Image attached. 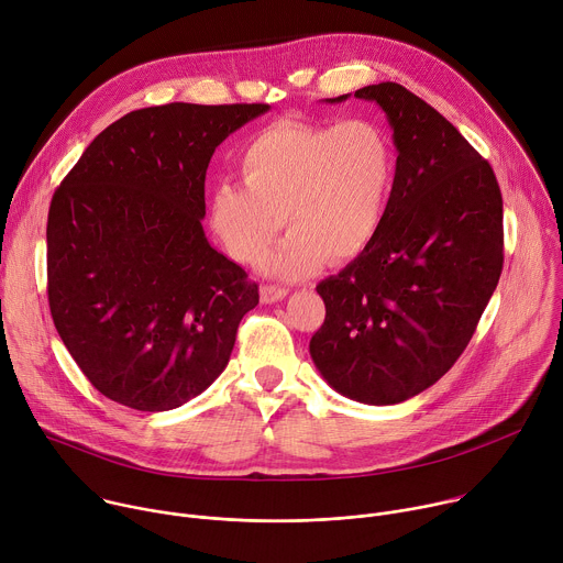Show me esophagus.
<instances>
[{
	"mask_svg": "<svg viewBox=\"0 0 563 563\" xmlns=\"http://www.w3.org/2000/svg\"><path fill=\"white\" fill-rule=\"evenodd\" d=\"M289 294V289H285V287H278V285H265L263 289H261V298H263V302H278V300H283L285 296Z\"/></svg>",
	"mask_w": 563,
	"mask_h": 563,
	"instance_id": "esophagus-1",
	"label": "esophagus"
}]
</instances>
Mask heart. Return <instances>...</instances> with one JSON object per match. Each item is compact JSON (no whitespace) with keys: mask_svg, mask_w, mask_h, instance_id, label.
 Returning <instances> with one entry per match:
<instances>
[{"mask_svg":"<svg viewBox=\"0 0 563 563\" xmlns=\"http://www.w3.org/2000/svg\"><path fill=\"white\" fill-rule=\"evenodd\" d=\"M238 167L245 185L218 183L207 198L213 235L233 261L256 265L285 222L287 235L261 267L300 280L328 258L350 263L372 247L389 211L396 159L374 120H278L247 142Z\"/></svg>","mask_w":563,"mask_h":563,"instance_id":"heart-1","label":"heart"}]
</instances>
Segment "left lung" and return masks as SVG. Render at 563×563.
Listing matches in <instances>:
<instances>
[{
	"instance_id": "1",
	"label": "left lung",
	"mask_w": 563,
	"mask_h": 563,
	"mask_svg": "<svg viewBox=\"0 0 563 563\" xmlns=\"http://www.w3.org/2000/svg\"><path fill=\"white\" fill-rule=\"evenodd\" d=\"M354 98L378 104L391 126L394 191L372 247L318 283L325 323L309 354L339 394L394 406L467 347L504 267V200L486 159L406 87L369 85Z\"/></svg>"
}]
</instances>
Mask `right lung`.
Here are the masks:
<instances>
[{
  "mask_svg": "<svg viewBox=\"0 0 563 563\" xmlns=\"http://www.w3.org/2000/svg\"><path fill=\"white\" fill-rule=\"evenodd\" d=\"M269 104L172 102L107 126L48 209L55 330L91 385L120 406L167 412L227 367L258 285L202 229L209 159Z\"/></svg>",
  "mask_w": 563,
  "mask_h": 563,
  "instance_id": "obj_1",
  "label": "right lung"
}]
</instances>
